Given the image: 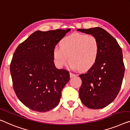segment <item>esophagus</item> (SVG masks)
Here are the masks:
<instances>
[{
  "label": "esophagus",
  "instance_id": "esophagus-1",
  "mask_svg": "<svg viewBox=\"0 0 130 130\" xmlns=\"http://www.w3.org/2000/svg\"><path fill=\"white\" fill-rule=\"evenodd\" d=\"M76 76V74H75V73H70V77H73V76Z\"/></svg>",
  "mask_w": 130,
  "mask_h": 130
}]
</instances>
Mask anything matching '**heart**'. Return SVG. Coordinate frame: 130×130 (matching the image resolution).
<instances>
[{"label":"heart","instance_id":"obj_1","mask_svg":"<svg viewBox=\"0 0 130 130\" xmlns=\"http://www.w3.org/2000/svg\"><path fill=\"white\" fill-rule=\"evenodd\" d=\"M60 48L53 50V59L58 67H62L68 61L75 70L86 71L94 67L100 53V44L92 35L73 33L62 38Z\"/></svg>","mask_w":130,"mask_h":130}]
</instances>
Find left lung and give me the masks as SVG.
Returning a JSON list of instances; mask_svg holds the SVG:
<instances>
[{
	"label": "left lung",
	"instance_id": "8db88e82",
	"mask_svg": "<svg viewBox=\"0 0 130 130\" xmlns=\"http://www.w3.org/2000/svg\"><path fill=\"white\" fill-rule=\"evenodd\" d=\"M77 30L96 37L100 44L96 64L87 73L79 75L82 80L79 98L87 107L104 108L115 99L121 89L125 72L121 48L115 38L102 28Z\"/></svg>",
	"mask_w": 130,
	"mask_h": 130
}]
</instances>
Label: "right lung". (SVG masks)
I'll return each mask as SVG.
<instances>
[{
	"instance_id": "right-lung-1",
	"label": "right lung",
	"mask_w": 130,
	"mask_h": 130,
	"mask_svg": "<svg viewBox=\"0 0 130 130\" xmlns=\"http://www.w3.org/2000/svg\"><path fill=\"white\" fill-rule=\"evenodd\" d=\"M71 29L37 31L14 51L10 70L15 94L26 107L45 112L57 107L70 79L69 72L55 67L53 50Z\"/></svg>"
}]
</instances>
